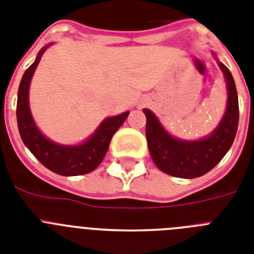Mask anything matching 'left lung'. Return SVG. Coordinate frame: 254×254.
Masks as SVG:
<instances>
[{"label":"left lung","instance_id":"8db88e82","mask_svg":"<svg viewBox=\"0 0 254 254\" xmlns=\"http://www.w3.org/2000/svg\"><path fill=\"white\" fill-rule=\"evenodd\" d=\"M216 58V55L213 54ZM217 59V58H216ZM227 87V105L221 122L213 131L200 140H181L170 135L151 110L146 116V141L151 159L160 171L181 179H195L205 175L218 164L229 151L239 123V103L235 82L226 65L218 62Z\"/></svg>","mask_w":254,"mask_h":254}]
</instances>
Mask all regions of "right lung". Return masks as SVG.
Instances as JSON below:
<instances>
[{
	"instance_id": "right-lung-1",
	"label": "right lung",
	"mask_w": 254,
	"mask_h": 254,
	"mask_svg": "<svg viewBox=\"0 0 254 254\" xmlns=\"http://www.w3.org/2000/svg\"><path fill=\"white\" fill-rule=\"evenodd\" d=\"M49 43L41 49L36 60L25 70L18 90L16 119L24 145L37 159L50 171L62 176H79L90 173L103 162L113 135L125 123L129 112L105 118L95 132L78 145H62L47 138L38 129L29 108V86L37 65L43 53L51 46Z\"/></svg>"
}]
</instances>
